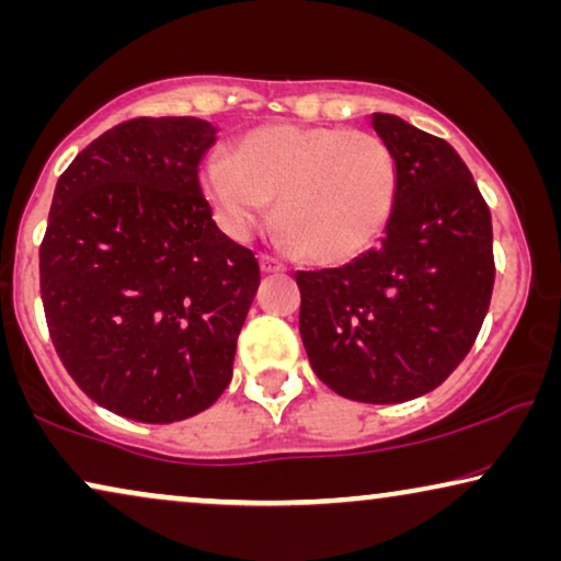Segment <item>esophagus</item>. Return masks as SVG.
<instances>
[{
    "label": "esophagus",
    "instance_id": "34e87169",
    "mask_svg": "<svg viewBox=\"0 0 561 561\" xmlns=\"http://www.w3.org/2000/svg\"><path fill=\"white\" fill-rule=\"evenodd\" d=\"M260 271H263V273H280V271H286V265L278 263V260L271 257V255H260Z\"/></svg>",
    "mask_w": 561,
    "mask_h": 561
}]
</instances>
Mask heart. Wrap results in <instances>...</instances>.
<instances>
[{
	"label": "heart",
	"instance_id": "1",
	"mask_svg": "<svg viewBox=\"0 0 561 561\" xmlns=\"http://www.w3.org/2000/svg\"><path fill=\"white\" fill-rule=\"evenodd\" d=\"M202 186L229 234L244 237L271 214L298 257L352 260L386 232L398 165L382 137L363 129L278 122L250 129L232 156H214Z\"/></svg>",
	"mask_w": 561,
	"mask_h": 561
}]
</instances>
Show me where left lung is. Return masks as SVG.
Returning <instances> with one entry per match:
<instances>
[{
	"instance_id": "8db88e82",
	"label": "left lung",
	"mask_w": 561,
	"mask_h": 561,
	"mask_svg": "<svg viewBox=\"0 0 561 561\" xmlns=\"http://www.w3.org/2000/svg\"><path fill=\"white\" fill-rule=\"evenodd\" d=\"M373 127L398 165L380 248L342 267L301 271L298 329L313 373L359 403H403L467 357L493 296L490 209L447 140L393 114Z\"/></svg>"
}]
</instances>
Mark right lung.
<instances>
[{
  "label": "right lung",
  "mask_w": 561,
  "mask_h": 561,
  "mask_svg": "<svg viewBox=\"0 0 561 561\" xmlns=\"http://www.w3.org/2000/svg\"><path fill=\"white\" fill-rule=\"evenodd\" d=\"M217 127L137 117L66 168L41 244L60 363L91 401L142 424L196 416L232 380L260 286L252 250L219 232L198 163Z\"/></svg>",
  "instance_id": "right-lung-1"
}]
</instances>
